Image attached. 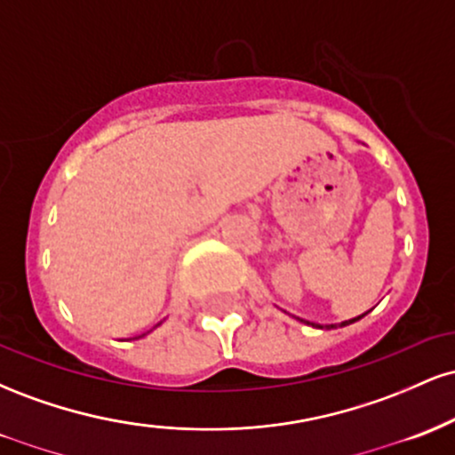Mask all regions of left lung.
I'll use <instances>...</instances> for the list:
<instances>
[{
	"mask_svg": "<svg viewBox=\"0 0 455 455\" xmlns=\"http://www.w3.org/2000/svg\"><path fill=\"white\" fill-rule=\"evenodd\" d=\"M365 315H368V312H365ZM365 315H362V316H365ZM362 316H357V318H351V321H342L340 323V327H347V325H351V323H355V321H359V318ZM299 321H304V318H299ZM304 323H307V321H304ZM307 325H312V327H318V329H331V327H336V325H315V323H307Z\"/></svg>",
	"mask_w": 455,
	"mask_h": 455,
	"instance_id": "obj_1",
	"label": "left lung"
}]
</instances>
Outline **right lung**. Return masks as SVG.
I'll return each mask as SVG.
<instances>
[{"mask_svg":"<svg viewBox=\"0 0 455 455\" xmlns=\"http://www.w3.org/2000/svg\"><path fill=\"white\" fill-rule=\"evenodd\" d=\"M158 325H160V323H158ZM158 325H156V327H158ZM149 333V331H148ZM143 336H145V333H143ZM143 336H139V338H143Z\"/></svg>","mask_w":455,"mask_h":455,"instance_id":"right-lung-1","label":"right lung"}]
</instances>
